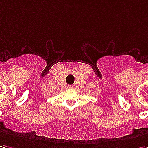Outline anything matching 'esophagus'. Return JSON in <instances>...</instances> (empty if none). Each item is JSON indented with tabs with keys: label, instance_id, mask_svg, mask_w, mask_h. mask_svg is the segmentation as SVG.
<instances>
[{
	"label": "esophagus",
	"instance_id": "34e87169",
	"mask_svg": "<svg viewBox=\"0 0 148 148\" xmlns=\"http://www.w3.org/2000/svg\"><path fill=\"white\" fill-rule=\"evenodd\" d=\"M68 88L69 89L74 88V86H72V85H69V86H68Z\"/></svg>",
	"mask_w": 148,
	"mask_h": 148
}]
</instances>
